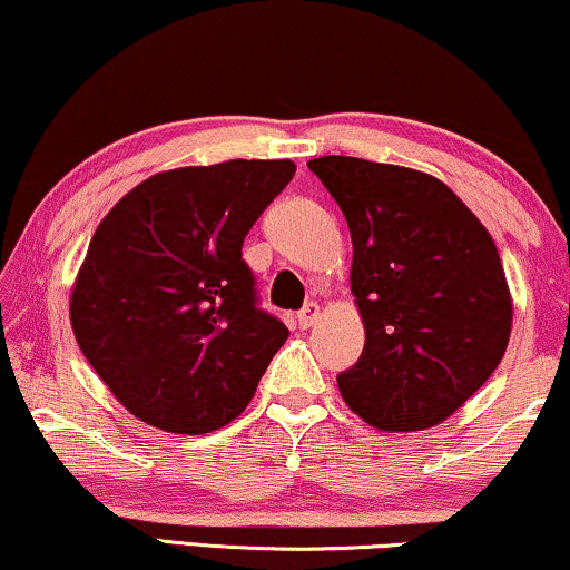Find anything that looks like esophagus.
<instances>
[{
    "mask_svg": "<svg viewBox=\"0 0 570 570\" xmlns=\"http://www.w3.org/2000/svg\"><path fill=\"white\" fill-rule=\"evenodd\" d=\"M296 317H299V325L302 327H312V325L317 323V317H320V304L317 302H307L299 309V315H296Z\"/></svg>",
    "mask_w": 570,
    "mask_h": 570,
    "instance_id": "obj_1",
    "label": "esophagus"
}]
</instances>
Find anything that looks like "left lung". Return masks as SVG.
<instances>
[{"mask_svg":"<svg viewBox=\"0 0 570 570\" xmlns=\"http://www.w3.org/2000/svg\"><path fill=\"white\" fill-rule=\"evenodd\" d=\"M307 167L346 216L351 292L364 351L338 374L368 426H436L483 387L507 354L511 294L493 237L442 180L358 157Z\"/></svg>","mask_w":570,"mask_h":570,"instance_id":"1","label":"left lung"}]
</instances>
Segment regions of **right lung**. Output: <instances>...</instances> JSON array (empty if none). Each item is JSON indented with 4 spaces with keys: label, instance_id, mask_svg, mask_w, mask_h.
I'll return each mask as SVG.
<instances>
[{
    "label": "right lung",
    "instance_id": "obj_1",
    "mask_svg": "<svg viewBox=\"0 0 570 570\" xmlns=\"http://www.w3.org/2000/svg\"><path fill=\"white\" fill-rule=\"evenodd\" d=\"M294 173L292 159L178 167L128 190L98 224L71 327L139 421L196 436L250 403L288 331L258 307L243 243Z\"/></svg>",
    "mask_w": 570,
    "mask_h": 570
}]
</instances>
